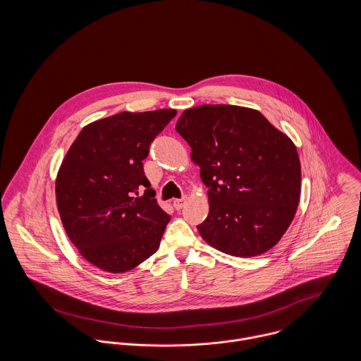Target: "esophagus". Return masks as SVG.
I'll return each mask as SVG.
<instances>
[{
  "mask_svg": "<svg viewBox=\"0 0 361 361\" xmlns=\"http://www.w3.org/2000/svg\"><path fill=\"white\" fill-rule=\"evenodd\" d=\"M186 202H188V199H186V197L176 199V200H173V208H175V209H180V208H183V207H185Z\"/></svg>",
  "mask_w": 361,
  "mask_h": 361,
  "instance_id": "1",
  "label": "esophagus"
}]
</instances>
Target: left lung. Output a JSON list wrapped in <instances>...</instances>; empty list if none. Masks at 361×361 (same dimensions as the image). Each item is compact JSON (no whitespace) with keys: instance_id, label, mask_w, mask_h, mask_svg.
Listing matches in <instances>:
<instances>
[{"instance_id":"8db88e82","label":"left lung","mask_w":361,"mask_h":361,"mask_svg":"<svg viewBox=\"0 0 361 361\" xmlns=\"http://www.w3.org/2000/svg\"><path fill=\"white\" fill-rule=\"evenodd\" d=\"M176 132L192 149L208 188L209 211L197 225L222 253L253 257L274 247L300 199V159L293 142L252 108L200 105L179 116Z\"/></svg>"}]
</instances>
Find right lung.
<instances>
[{"instance_id": "1", "label": "right lung", "mask_w": 361, "mask_h": 361, "mask_svg": "<svg viewBox=\"0 0 361 361\" xmlns=\"http://www.w3.org/2000/svg\"><path fill=\"white\" fill-rule=\"evenodd\" d=\"M175 109L121 112L82 129L56 175L62 225L79 253L106 272H126L158 250L169 215L145 175L150 145Z\"/></svg>"}]
</instances>
